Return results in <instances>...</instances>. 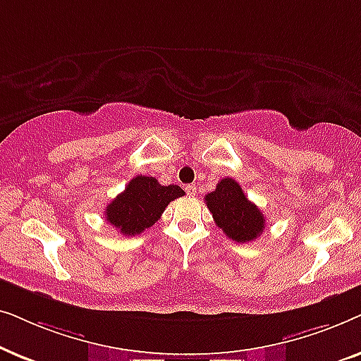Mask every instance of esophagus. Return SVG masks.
Returning a JSON list of instances; mask_svg holds the SVG:
<instances>
[{
    "mask_svg": "<svg viewBox=\"0 0 361 361\" xmlns=\"http://www.w3.org/2000/svg\"><path fill=\"white\" fill-rule=\"evenodd\" d=\"M185 192H187V195L194 197V195L197 194V187H195V184H190V185H187V187H185Z\"/></svg>",
    "mask_w": 361,
    "mask_h": 361,
    "instance_id": "1",
    "label": "esophagus"
}]
</instances>
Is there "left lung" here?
Instances as JSON below:
<instances>
[{"label": "left lung", "mask_w": 361, "mask_h": 361, "mask_svg": "<svg viewBox=\"0 0 361 361\" xmlns=\"http://www.w3.org/2000/svg\"><path fill=\"white\" fill-rule=\"evenodd\" d=\"M205 202L216 226L233 241L248 243L263 233L264 215L231 177L221 179L215 190L205 195Z\"/></svg>", "instance_id": "1"}]
</instances>
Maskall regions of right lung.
I'll use <instances>...</instances> for the list:
<instances>
[{"instance_id": "1", "label": "right lung", "mask_w": 361, "mask_h": 361, "mask_svg": "<svg viewBox=\"0 0 361 361\" xmlns=\"http://www.w3.org/2000/svg\"><path fill=\"white\" fill-rule=\"evenodd\" d=\"M184 195L179 185H161L156 177L136 176L106 205L105 220L121 235L135 236L161 219L171 200Z\"/></svg>"}]
</instances>
